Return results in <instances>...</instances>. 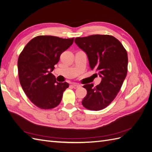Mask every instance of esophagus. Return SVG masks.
<instances>
[{"label":"esophagus","mask_w":152,"mask_h":152,"mask_svg":"<svg viewBox=\"0 0 152 152\" xmlns=\"http://www.w3.org/2000/svg\"><path fill=\"white\" fill-rule=\"evenodd\" d=\"M72 87H73V88H74V89H77L78 87H80V85L77 84H72Z\"/></svg>","instance_id":"1"}]
</instances>
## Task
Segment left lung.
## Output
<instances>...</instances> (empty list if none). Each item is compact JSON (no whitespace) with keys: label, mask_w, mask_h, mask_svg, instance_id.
I'll return each instance as SVG.
<instances>
[{"label":"left lung","mask_w":152,"mask_h":152,"mask_svg":"<svg viewBox=\"0 0 152 152\" xmlns=\"http://www.w3.org/2000/svg\"><path fill=\"white\" fill-rule=\"evenodd\" d=\"M75 42L87 54L91 70L102 78L99 85H84L87 95L82 105L91 110H102L116 97L127 73L128 57L120 41L108 35H92L77 37Z\"/></svg>","instance_id":"left-lung-1"}]
</instances>
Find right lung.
Masks as SVG:
<instances>
[{"instance_id": "right-lung-1", "label": "right lung", "mask_w": 152, "mask_h": 152, "mask_svg": "<svg viewBox=\"0 0 152 152\" xmlns=\"http://www.w3.org/2000/svg\"><path fill=\"white\" fill-rule=\"evenodd\" d=\"M72 39L40 35L26 45L18 58L20 84L31 102L41 109H51L60 103L67 82H57L51 73L61 54L73 42Z\"/></svg>"}]
</instances>
